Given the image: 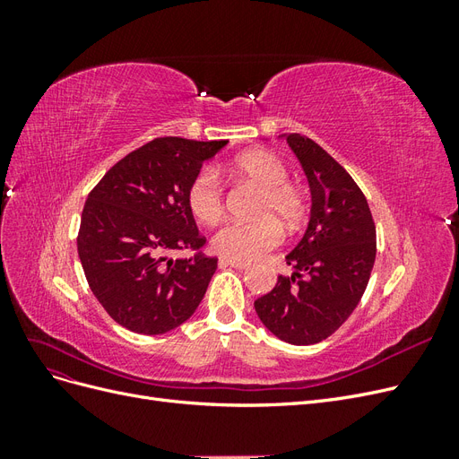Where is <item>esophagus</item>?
Masks as SVG:
<instances>
[{"instance_id":"esophagus-1","label":"esophagus","mask_w":459,"mask_h":459,"mask_svg":"<svg viewBox=\"0 0 459 459\" xmlns=\"http://www.w3.org/2000/svg\"><path fill=\"white\" fill-rule=\"evenodd\" d=\"M221 266H231V268H238V270H245L248 268V262H239V260H231V258H220Z\"/></svg>"}]
</instances>
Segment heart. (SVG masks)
<instances>
[{"label": "heart", "instance_id": "b5f03b06", "mask_svg": "<svg viewBox=\"0 0 459 459\" xmlns=\"http://www.w3.org/2000/svg\"><path fill=\"white\" fill-rule=\"evenodd\" d=\"M230 172L245 178L262 189L253 221H228L212 238V248L224 258L248 262L266 255L283 241V226L297 230L307 216L304 193L287 182L285 162L270 151H247L230 162ZM187 204L193 216L204 224L214 221L224 212V186L212 169H203L191 179Z\"/></svg>", "mask_w": 459, "mask_h": 459}]
</instances>
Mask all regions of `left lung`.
I'll use <instances>...</instances> for the list:
<instances>
[{"instance_id":"8db88e82","label":"left lung","mask_w":459,"mask_h":459,"mask_svg":"<svg viewBox=\"0 0 459 459\" xmlns=\"http://www.w3.org/2000/svg\"><path fill=\"white\" fill-rule=\"evenodd\" d=\"M285 137L308 178L310 221L285 256L293 273L277 277L255 310L277 339L316 344L349 319L364 295L377 253L375 224L362 189L325 149L307 135Z\"/></svg>"}]
</instances>
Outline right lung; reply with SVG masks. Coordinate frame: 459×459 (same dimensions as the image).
I'll return each mask as SVG.
<instances>
[{"label":"right lung","instance_id":"obj_1","mask_svg":"<svg viewBox=\"0 0 459 459\" xmlns=\"http://www.w3.org/2000/svg\"><path fill=\"white\" fill-rule=\"evenodd\" d=\"M228 143L157 137L118 160L88 195L78 256L95 299L117 324L140 335L182 325L201 304L218 258L197 253L199 233L187 204L191 179Z\"/></svg>","mask_w":459,"mask_h":459}]
</instances>
